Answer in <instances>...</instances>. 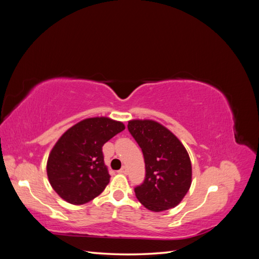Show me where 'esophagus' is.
<instances>
[{
	"mask_svg": "<svg viewBox=\"0 0 259 259\" xmlns=\"http://www.w3.org/2000/svg\"><path fill=\"white\" fill-rule=\"evenodd\" d=\"M119 173H121V174H126V173H127V167H126V166H122V168L119 170Z\"/></svg>",
	"mask_w": 259,
	"mask_h": 259,
	"instance_id": "esophagus-1",
	"label": "esophagus"
}]
</instances>
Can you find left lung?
<instances>
[{
	"instance_id": "1",
	"label": "left lung",
	"mask_w": 259,
	"mask_h": 259,
	"mask_svg": "<svg viewBox=\"0 0 259 259\" xmlns=\"http://www.w3.org/2000/svg\"><path fill=\"white\" fill-rule=\"evenodd\" d=\"M127 128L142 148L146 166L144 183L134 189L136 198L153 211L175 207L191 186V162L185 147L158 122L133 120Z\"/></svg>"
}]
</instances>
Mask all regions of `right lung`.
Masks as SVG:
<instances>
[{
    "label": "right lung",
    "instance_id": "1",
    "mask_svg": "<svg viewBox=\"0 0 259 259\" xmlns=\"http://www.w3.org/2000/svg\"><path fill=\"white\" fill-rule=\"evenodd\" d=\"M125 126L108 117L86 119L62 135L48 161V176L60 198L74 205L85 204L105 190L110 179L103 146Z\"/></svg>",
    "mask_w": 259,
    "mask_h": 259
}]
</instances>
